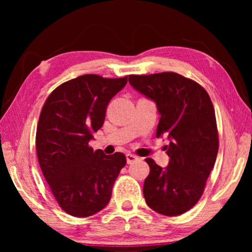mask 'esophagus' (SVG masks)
<instances>
[{
  "label": "esophagus",
  "instance_id": "1",
  "mask_svg": "<svg viewBox=\"0 0 252 252\" xmlns=\"http://www.w3.org/2000/svg\"><path fill=\"white\" fill-rule=\"evenodd\" d=\"M138 159H139V158L136 157V156H134V155H132V153H127V155H126V162L129 164L130 163H133V162L136 161Z\"/></svg>",
  "mask_w": 252,
  "mask_h": 252
}]
</instances>
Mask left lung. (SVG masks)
<instances>
[{
  "mask_svg": "<svg viewBox=\"0 0 252 252\" xmlns=\"http://www.w3.org/2000/svg\"><path fill=\"white\" fill-rule=\"evenodd\" d=\"M132 88L155 102L160 114L157 136L165 135L169 163L161 168L150 158L143 195L152 210L174 217L190 210L203 193L218 155L216 114L207 91L174 72L130 75Z\"/></svg>",
  "mask_w": 252,
  "mask_h": 252,
  "instance_id": "8db88e82",
  "label": "left lung"
}]
</instances>
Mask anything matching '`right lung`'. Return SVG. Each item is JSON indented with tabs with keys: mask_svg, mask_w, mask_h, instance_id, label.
Returning <instances> with one entry per match:
<instances>
[{
	"mask_svg": "<svg viewBox=\"0 0 252 252\" xmlns=\"http://www.w3.org/2000/svg\"><path fill=\"white\" fill-rule=\"evenodd\" d=\"M126 82L127 76L81 75L59 85L42 108L35 139L37 159L55 200L71 216L84 218L105 208L126 163L121 152L106 156L89 146L103 126L110 100Z\"/></svg>",
	"mask_w": 252,
	"mask_h": 252,
	"instance_id": "add662e5",
	"label": "right lung"
}]
</instances>
